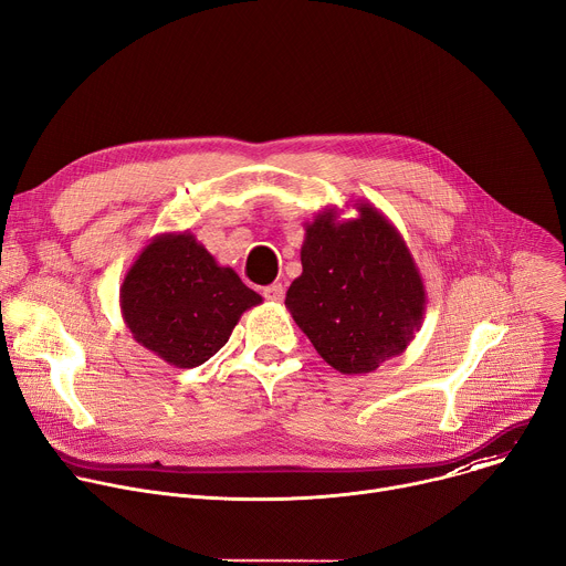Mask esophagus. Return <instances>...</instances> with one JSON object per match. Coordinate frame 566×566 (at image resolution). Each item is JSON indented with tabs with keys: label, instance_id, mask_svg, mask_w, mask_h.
Listing matches in <instances>:
<instances>
[{
	"label": "esophagus",
	"instance_id": "34e87169",
	"mask_svg": "<svg viewBox=\"0 0 566 566\" xmlns=\"http://www.w3.org/2000/svg\"><path fill=\"white\" fill-rule=\"evenodd\" d=\"M263 297L271 300V303H282V300H284V286L280 282L269 284L266 289H263Z\"/></svg>",
	"mask_w": 566,
	"mask_h": 566
}]
</instances>
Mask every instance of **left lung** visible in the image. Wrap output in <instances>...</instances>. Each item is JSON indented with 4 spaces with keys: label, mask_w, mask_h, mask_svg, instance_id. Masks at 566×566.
I'll use <instances>...</instances> for the list:
<instances>
[{
    "label": "left lung",
    "mask_w": 566,
    "mask_h": 566,
    "mask_svg": "<svg viewBox=\"0 0 566 566\" xmlns=\"http://www.w3.org/2000/svg\"><path fill=\"white\" fill-rule=\"evenodd\" d=\"M357 218L323 209L305 224L303 275L284 305L316 353L359 375L405 353L426 314V286L394 222L368 202Z\"/></svg>",
    "instance_id": "obj_1"
}]
</instances>
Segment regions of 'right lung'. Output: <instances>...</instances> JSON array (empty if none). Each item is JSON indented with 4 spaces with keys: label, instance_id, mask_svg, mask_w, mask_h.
<instances>
[{
    "label": "right lung",
    "instance_id": "obj_1",
    "mask_svg": "<svg viewBox=\"0 0 566 566\" xmlns=\"http://www.w3.org/2000/svg\"><path fill=\"white\" fill-rule=\"evenodd\" d=\"M254 305L261 295L191 232L155 237L120 286L123 318L136 342L177 368L213 357Z\"/></svg>",
    "mask_w": 566,
    "mask_h": 566
}]
</instances>
